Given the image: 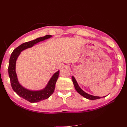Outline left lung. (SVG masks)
I'll list each match as a JSON object with an SVG mask.
<instances>
[{
    "instance_id": "left-lung-1",
    "label": "left lung",
    "mask_w": 127,
    "mask_h": 127,
    "mask_svg": "<svg viewBox=\"0 0 127 127\" xmlns=\"http://www.w3.org/2000/svg\"><path fill=\"white\" fill-rule=\"evenodd\" d=\"M72 80L73 84H74V86L76 90L77 91V92H78L79 94H80L82 96H83V97H85L86 98H87L88 99H91V100H94V99H99L100 98H101V97H99V96H93V95H91L88 94L86 93H85V92L83 91L81 88H80V87L79 86L78 84L77 83L76 80L75 79V78H74V76H72ZM105 97V96H103Z\"/></svg>"
}]
</instances>
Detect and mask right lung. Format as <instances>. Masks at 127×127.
<instances>
[{"mask_svg":"<svg viewBox=\"0 0 127 127\" xmlns=\"http://www.w3.org/2000/svg\"><path fill=\"white\" fill-rule=\"evenodd\" d=\"M51 36L50 35H47L43 37L37 38L34 40L23 43L14 50L10 57L8 66V74L11 86L14 91L16 92L18 95L31 103L37 102L47 99L53 94L55 91L56 83L59 77V70L53 74L51 78L49 81L47 86L44 89L40 91H30L23 87L18 81L16 71H15L16 60L21 51L25 49L32 47L34 44L37 43L38 42L48 39Z\"/></svg>","mask_w":127,"mask_h":127,"instance_id":"right-lung-1","label":"right lung"}]
</instances>
